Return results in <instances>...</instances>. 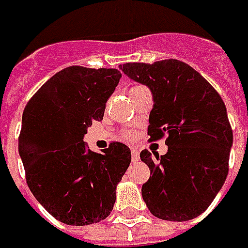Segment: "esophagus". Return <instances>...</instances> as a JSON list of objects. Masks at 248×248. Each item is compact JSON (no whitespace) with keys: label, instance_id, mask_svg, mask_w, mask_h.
Instances as JSON below:
<instances>
[{"label":"esophagus","instance_id":"34e87169","mask_svg":"<svg viewBox=\"0 0 248 248\" xmlns=\"http://www.w3.org/2000/svg\"><path fill=\"white\" fill-rule=\"evenodd\" d=\"M131 157H132V161H138L139 152L137 150V149H132V150H131Z\"/></svg>","mask_w":248,"mask_h":248}]
</instances>
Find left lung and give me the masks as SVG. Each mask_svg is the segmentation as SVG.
<instances>
[{
    "mask_svg": "<svg viewBox=\"0 0 248 248\" xmlns=\"http://www.w3.org/2000/svg\"><path fill=\"white\" fill-rule=\"evenodd\" d=\"M120 69L153 95L149 140L167 137L168 152L156 155L157 161L149 150L140 152L150 170L142 197L160 219H193L213 203L228 175L233 134L224 100L200 73L176 59Z\"/></svg>",
    "mask_w": 248,
    "mask_h": 248,
    "instance_id": "1",
    "label": "left lung"
}]
</instances>
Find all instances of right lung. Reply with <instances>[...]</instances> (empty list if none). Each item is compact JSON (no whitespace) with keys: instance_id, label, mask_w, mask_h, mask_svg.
I'll return each mask as SVG.
<instances>
[{"instance_id":"right-lung-1","label":"right lung","mask_w":248,"mask_h":248,"mask_svg":"<svg viewBox=\"0 0 248 248\" xmlns=\"http://www.w3.org/2000/svg\"><path fill=\"white\" fill-rule=\"evenodd\" d=\"M120 78L117 69L70 66L51 77L24 108L19 155L26 182L63 224H96L116 203V187L131 163V150L111 142L95 153L84 135L92 121L103 119Z\"/></svg>"}]
</instances>
